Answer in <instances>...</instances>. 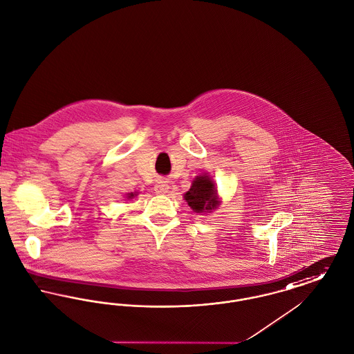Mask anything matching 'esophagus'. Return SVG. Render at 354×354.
Returning <instances> with one entry per match:
<instances>
[{"instance_id": "obj_1", "label": "esophagus", "mask_w": 354, "mask_h": 354, "mask_svg": "<svg viewBox=\"0 0 354 354\" xmlns=\"http://www.w3.org/2000/svg\"><path fill=\"white\" fill-rule=\"evenodd\" d=\"M154 192L157 193V194H165V193H168L169 192V185L168 184H165V181H157L156 183V185H154Z\"/></svg>"}]
</instances>
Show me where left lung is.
Segmentation results:
<instances>
[{"mask_svg": "<svg viewBox=\"0 0 354 354\" xmlns=\"http://www.w3.org/2000/svg\"><path fill=\"white\" fill-rule=\"evenodd\" d=\"M185 200L197 213L214 209L218 204L214 183L207 176H197L192 187L185 193Z\"/></svg>", "mask_w": 354, "mask_h": 354, "instance_id": "obj_1", "label": "left lung"}]
</instances>
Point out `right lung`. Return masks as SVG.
Masks as SVG:
<instances>
[{"instance_id": "1", "label": "right lung", "mask_w": 354, "mask_h": 354, "mask_svg": "<svg viewBox=\"0 0 354 354\" xmlns=\"http://www.w3.org/2000/svg\"><path fill=\"white\" fill-rule=\"evenodd\" d=\"M133 196H136V194H134V193H131V194H129V196H128V198H131V197H133Z\"/></svg>"}]
</instances>
